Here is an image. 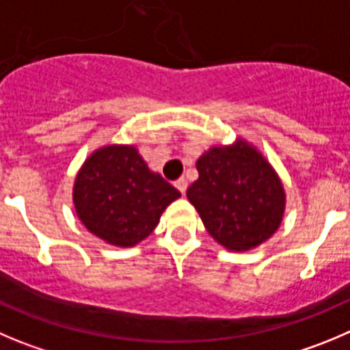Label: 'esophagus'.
Listing matches in <instances>:
<instances>
[{
    "mask_svg": "<svg viewBox=\"0 0 350 350\" xmlns=\"http://www.w3.org/2000/svg\"><path fill=\"white\" fill-rule=\"evenodd\" d=\"M175 187H177L178 192L184 196L185 191H187V180H185V178H178V180L175 182Z\"/></svg>",
    "mask_w": 350,
    "mask_h": 350,
    "instance_id": "34e87169",
    "label": "esophagus"
}]
</instances>
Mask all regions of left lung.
<instances>
[{
  "label": "left lung",
  "instance_id": "obj_1",
  "mask_svg": "<svg viewBox=\"0 0 350 350\" xmlns=\"http://www.w3.org/2000/svg\"><path fill=\"white\" fill-rule=\"evenodd\" d=\"M187 199L208 234L227 251L256 249L280 228L285 196L280 175L245 137L206 149Z\"/></svg>",
  "mask_w": 350,
  "mask_h": 350
}]
</instances>
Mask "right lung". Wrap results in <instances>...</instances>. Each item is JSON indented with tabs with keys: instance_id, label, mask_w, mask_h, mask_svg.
I'll use <instances>...</instances> for the list:
<instances>
[{
	"instance_id": "1",
	"label": "right lung",
	"mask_w": 350,
	"mask_h": 350,
	"mask_svg": "<svg viewBox=\"0 0 350 350\" xmlns=\"http://www.w3.org/2000/svg\"><path fill=\"white\" fill-rule=\"evenodd\" d=\"M178 198L180 192L149 168L135 146L116 142L85 158L72 189L82 225L115 247H134L144 241L166 206Z\"/></svg>"
}]
</instances>
